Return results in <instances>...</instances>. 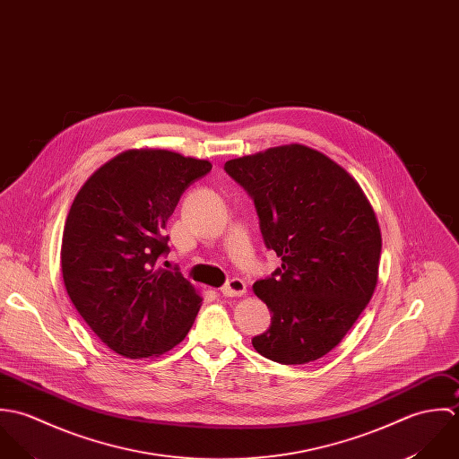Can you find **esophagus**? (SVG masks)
Segmentation results:
<instances>
[{
    "mask_svg": "<svg viewBox=\"0 0 459 459\" xmlns=\"http://www.w3.org/2000/svg\"><path fill=\"white\" fill-rule=\"evenodd\" d=\"M247 292V283L241 278H232L229 280L223 287H221V294L227 298H234V296H243Z\"/></svg>",
    "mask_w": 459,
    "mask_h": 459,
    "instance_id": "34e87169",
    "label": "esophagus"
}]
</instances>
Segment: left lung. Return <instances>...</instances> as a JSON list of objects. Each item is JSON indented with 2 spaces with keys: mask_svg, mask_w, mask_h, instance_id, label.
Wrapping results in <instances>:
<instances>
[{
  "mask_svg": "<svg viewBox=\"0 0 459 459\" xmlns=\"http://www.w3.org/2000/svg\"><path fill=\"white\" fill-rule=\"evenodd\" d=\"M254 198L261 232L281 266L257 280L272 326L252 339L283 364L314 362L350 332L377 281L381 232L360 184L307 145L290 143L225 163Z\"/></svg>",
  "mask_w": 459,
  "mask_h": 459,
  "instance_id": "obj_1",
  "label": "left lung"
}]
</instances>
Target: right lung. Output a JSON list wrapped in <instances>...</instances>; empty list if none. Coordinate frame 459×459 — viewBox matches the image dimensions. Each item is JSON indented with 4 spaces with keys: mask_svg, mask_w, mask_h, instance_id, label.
Returning a JSON list of instances; mask_svg holds the SVG:
<instances>
[{
    "mask_svg": "<svg viewBox=\"0 0 459 459\" xmlns=\"http://www.w3.org/2000/svg\"><path fill=\"white\" fill-rule=\"evenodd\" d=\"M205 160L163 149L126 151L78 191L62 238L67 294L93 333L126 359L160 357L187 335L202 296L174 272L167 221Z\"/></svg>",
    "mask_w": 459,
    "mask_h": 459,
    "instance_id": "obj_1",
    "label": "right lung"
}]
</instances>
